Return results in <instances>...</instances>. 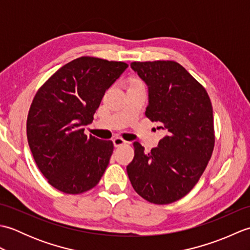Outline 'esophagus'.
<instances>
[{
    "mask_svg": "<svg viewBox=\"0 0 250 250\" xmlns=\"http://www.w3.org/2000/svg\"><path fill=\"white\" fill-rule=\"evenodd\" d=\"M113 143H114L115 147H119V146L126 144V142L124 139H121V137H118V136L115 137V139L113 140Z\"/></svg>",
    "mask_w": 250,
    "mask_h": 250,
    "instance_id": "esophagus-1",
    "label": "esophagus"
}]
</instances>
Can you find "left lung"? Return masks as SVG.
Listing matches in <instances>:
<instances>
[{
    "label": "left lung",
    "mask_w": 250,
    "mask_h": 250,
    "mask_svg": "<svg viewBox=\"0 0 250 250\" xmlns=\"http://www.w3.org/2000/svg\"><path fill=\"white\" fill-rule=\"evenodd\" d=\"M148 86L146 117L167 135L145 153L135 142L126 167L132 187L153 204H169L189 193L208 164L215 146L213 106L205 88L179 63L132 62Z\"/></svg>",
    "instance_id": "1"
}]
</instances>
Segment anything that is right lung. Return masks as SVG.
I'll return each instance as SVG.
<instances>
[{"instance_id": "1", "label": "right lung", "mask_w": 250, "mask_h": 250, "mask_svg": "<svg viewBox=\"0 0 250 250\" xmlns=\"http://www.w3.org/2000/svg\"><path fill=\"white\" fill-rule=\"evenodd\" d=\"M128 64L81 57L60 67L32 101L26 136L37 167L52 187L67 194L92 189L114 150L111 141L84 134L106 90Z\"/></svg>"}]
</instances>
